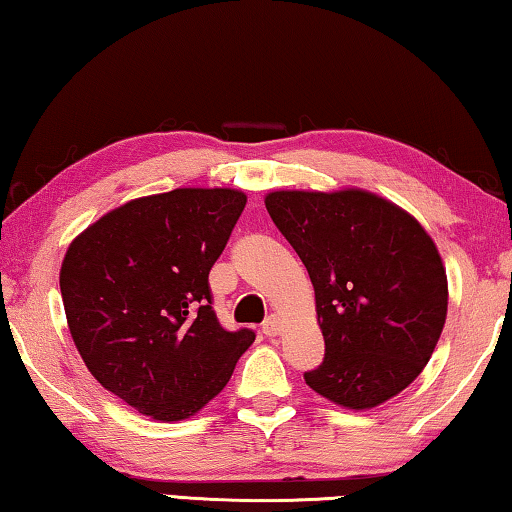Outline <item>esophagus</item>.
Masks as SVG:
<instances>
[{
    "label": "esophagus",
    "mask_w": 512,
    "mask_h": 512,
    "mask_svg": "<svg viewBox=\"0 0 512 512\" xmlns=\"http://www.w3.org/2000/svg\"><path fill=\"white\" fill-rule=\"evenodd\" d=\"M262 332L266 334V336H277L282 332V318L280 316H268L264 323H262Z\"/></svg>",
    "instance_id": "1"
}]
</instances>
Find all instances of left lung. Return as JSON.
<instances>
[{
    "mask_svg": "<svg viewBox=\"0 0 512 512\" xmlns=\"http://www.w3.org/2000/svg\"><path fill=\"white\" fill-rule=\"evenodd\" d=\"M264 203L314 284L325 359L307 386L354 411L402 393L447 318V273L427 230L363 189L271 192Z\"/></svg>",
    "mask_w": 512,
    "mask_h": 512,
    "instance_id": "1",
    "label": "left lung"
}]
</instances>
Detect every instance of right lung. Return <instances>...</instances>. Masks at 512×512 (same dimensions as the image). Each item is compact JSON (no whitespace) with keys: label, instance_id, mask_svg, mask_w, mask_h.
Listing matches in <instances>:
<instances>
[{"label":"right lung","instance_id":"add662e5","mask_svg":"<svg viewBox=\"0 0 512 512\" xmlns=\"http://www.w3.org/2000/svg\"><path fill=\"white\" fill-rule=\"evenodd\" d=\"M244 207L237 189H173L103 214L69 244V334L92 377L137 413H198L253 345V329L219 325L207 282Z\"/></svg>","mask_w":512,"mask_h":512}]
</instances>
